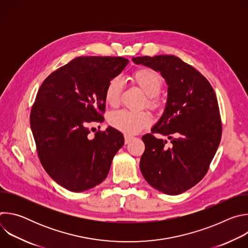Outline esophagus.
<instances>
[{"instance_id":"obj_1","label":"esophagus","mask_w":248,"mask_h":248,"mask_svg":"<svg viewBox=\"0 0 248 248\" xmlns=\"http://www.w3.org/2000/svg\"><path fill=\"white\" fill-rule=\"evenodd\" d=\"M133 137L131 136V135H128V134H125L124 135V142H125V144H128L130 141H131V139H132Z\"/></svg>"}]
</instances>
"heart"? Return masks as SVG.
Instances as JSON below:
<instances>
[{
	"label": "heart",
	"instance_id": "b5f03b06",
	"mask_svg": "<svg viewBox=\"0 0 248 248\" xmlns=\"http://www.w3.org/2000/svg\"><path fill=\"white\" fill-rule=\"evenodd\" d=\"M133 80L146 94V105L149 107H156L158 105L157 96L162 90L163 79L149 67L140 68L133 74ZM124 82L121 77L111 78L105 89V101L108 105L115 107L120 102L123 91ZM110 124L116 129L126 134L139 132L141 129L148 126L151 123V116L148 112H133L128 110H121L113 112L109 117Z\"/></svg>",
	"mask_w": 248,
	"mask_h": 248
}]
</instances>
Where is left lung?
I'll use <instances>...</instances> for the list:
<instances>
[{
    "label": "left lung",
    "mask_w": 248,
    "mask_h": 248,
    "mask_svg": "<svg viewBox=\"0 0 248 248\" xmlns=\"http://www.w3.org/2000/svg\"><path fill=\"white\" fill-rule=\"evenodd\" d=\"M132 61L160 72L168 85L165 111L151 133L142 136L141 172L159 191L181 194L204 178L219 147L222 123L215 91L197 69L175 56ZM154 133L167 136L172 144L167 146Z\"/></svg>",
    "instance_id": "obj_1"
}]
</instances>
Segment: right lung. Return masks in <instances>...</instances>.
<instances>
[{
  "instance_id": "right-lung-1",
  "label": "right lung",
  "mask_w": 248,
  "mask_h": 248,
  "mask_svg": "<svg viewBox=\"0 0 248 248\" xmlns=\"http://www.w3.org/2000/svg\"><path fill=\"white\" fill-rule=\"evenodd\" d=\"M128 63L122 57H78L41 84L30 113L39 160L51 178L81 192L101 184L124 135L109 126L90 139L88 124L104 121L105 89Z\"/></svg>"
}]
</instances>
